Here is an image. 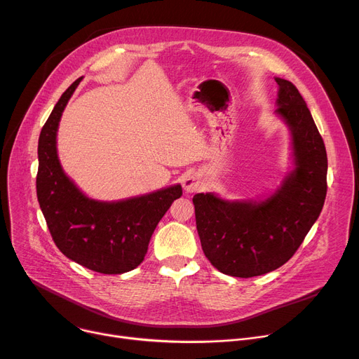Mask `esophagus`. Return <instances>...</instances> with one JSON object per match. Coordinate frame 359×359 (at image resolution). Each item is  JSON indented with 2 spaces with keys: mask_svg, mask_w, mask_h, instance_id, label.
<instances>
[{
  "mask_svg": "<svg viewBox=\"0 0 359 359\" xmlns=\"http://www.w3.org/2000/svg\"><path fill=\"white\" fill-rule=\"evenodd\" d=\"M202 187V179L196 173H189L183 179V189L189 194L198 192V190Z\"/></svg>",
  "mask_w": 359,
  "mask_h": 359,
  "instance_id": "esophagus-1",
  "label": "esophagus"
}]
</instances>
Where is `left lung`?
<instances>
[{
	"label": "left lung",
	"instance_id": "left-lung-1",
	"mask_svg": "<svg viewBox=\"0 0 359 359\" xmlns=\"http://www.w3.org/2000/svg\"><path fill=\"white\" fill-rule=\"evenodd\" d=\"M276 82V112L292 131L296 169L262 202L194 196L202 250L215 269L232 277H255L285 264L319 218L326 198L323 138L297 88L285 79Z\"/></svg>",
	"mask_w": 359,
	"mask_h": 359
}]
</instances>
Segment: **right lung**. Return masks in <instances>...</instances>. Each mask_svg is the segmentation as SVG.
<instances>
[{
  "mask_svg": "<svg viewBox=\"0 0 359 359\" xmlns=\"http://www.w3.org/2000/svg\"><path fill=\"white\" fill-rule=\"evenodd\" d=\"M79 82L63 92L41 128L37 199L56 247L67 258L92 271L123 274L144 259L157 224L182 196V186L119 202H98L81 192L65 175L56 150L62 112Z\"/></svg>",
  "mask_w": 359,
  "mask_h": 359,
  "instance_id": "1",
  "label": "right lung"
}]
</instances>
